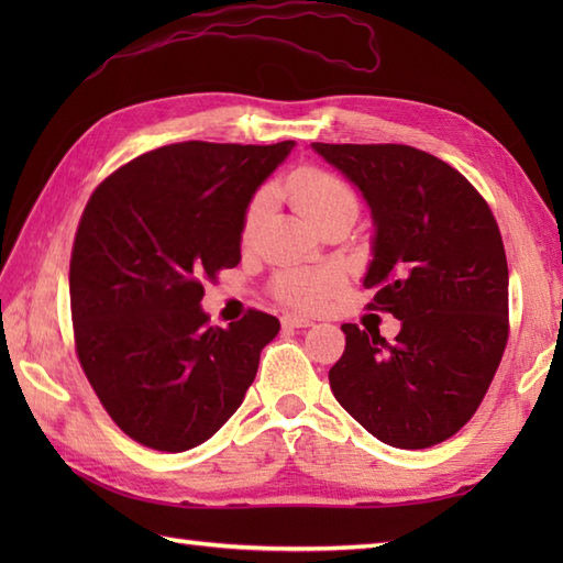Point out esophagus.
<instances>
[{
	"instance_id": "34e87169",
	"label": "esophagus",
	"mask_w": 563,
	"mask_h": 563,
	"mask_svg": "<svg viewBox=\"0 0 563 563\" xmlns=\"http://www.w3.org/2000/svg\"><path fill=\"white\" fill-rule=\"evenodd\" d=\"M314 321L305 317V314H285L283 317V327H292V329H305V327H312Z\"/></svg>"
}]
</instances>
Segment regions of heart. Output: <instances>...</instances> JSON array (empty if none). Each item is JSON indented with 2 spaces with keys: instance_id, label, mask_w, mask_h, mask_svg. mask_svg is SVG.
<instances>
[{
  "instance_id": "obj_1",
  "label": "heart",
  "mask_w": 563,
  "mask_h": 563,
  "mask_svg": "<svg viewBox=\"0 0 563 563\" xmlns=\"http://www.w3.org/2000/svg\"><path fill=\"white\" fill-rule=\"evenodd\" d=\"M288 194L295 210L302 214V218L317 227L327 218H333L339 212H353L357 214V200L349 184H343L339 176L319 169H307L295 174L288 184ZM271 206V194L266 188L258 190V194L251 198L249 208L244 212V224H242V236L251 239L256 232L258 222L263 220ZM341 275L331 268H297V271H285L275 278V297L280 302L300 309H312L319 307L327 300L329 295L339 290Z\"/></svg>"
}]
</instances>
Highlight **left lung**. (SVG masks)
<instances>
[{"mask_svg":"<svg viewBox=\"0 0 563 563\" xmlns=\"http://www.w3.org/2000/svg\"><path fill=\"white\" fill-rule=\"evenodd\" d=\"M321 159L361 190L373 220L369 307L397 339L343 324L331 391L367 433L421 450L470 421L508 341V263L486 200L450 164L406 145H324Z\"/></svg>","mask_w":563,"mask_h":563,"instance_id":"obj_1","label":"left lung"}]
</instances>
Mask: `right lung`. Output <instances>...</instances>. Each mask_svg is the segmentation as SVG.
Returning <instances> with one entry per match:
<instances>
[{
  "label": "right lung",
  "mask_w": 563,
  "mask_h": 563,
  "mask_svg": "<svg viewBox=\"0 0 563 563\" xmlns=\"http://www.w3.org/2000/svg\"><path fill=\"white\" fill-rule=\"evenodd\" d=\"M295 142H176L121 166L84 208L69 263L79 363L103 409L142 445L184 452L242 406L280 321L210 327L202 280L242 261V224Z\"/></svg>",
  "instance_id": "obj_1"
}]
</instances>
